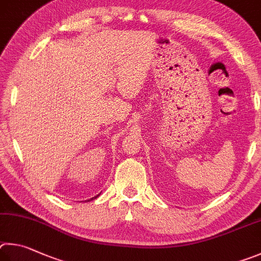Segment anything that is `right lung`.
I'll return each instance as SVG.
<instances>
[{
	"label": "right lung",
	"mask_w": 261,
	"mask_h": 261,
	"mask_svg": "<svg viewBox=\"0 0 261 261\" xmlns=\"http://www.w3.org/2000/svg\"><path fill=\"white\" fill-rule=\"evenodd\" d=\"M98 196H99V194H98L97 196H95V197H93V198H90V199H88V200H93V199H96V198H97V197H98Z\"/></svg>",
	"instance_id": "obj_1"
}]
</instances>
